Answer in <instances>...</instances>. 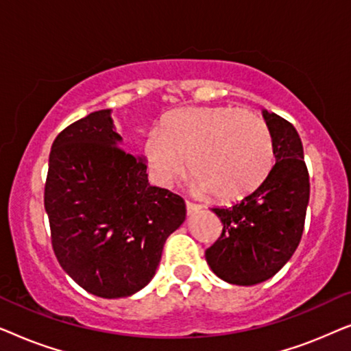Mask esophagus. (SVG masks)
<instances>
[{
    "mask_svg": "<svg viewBox=\"0 0 351 351\" xmlns=\"http://www.w3.org/2000/svg\"><path fill=\"white\" fill-rule=\"evenodd\" d=\"M199 210H201L199 204H193V203H190V201H186V214L193 215L196 213H199Z\"/></svg>",
    "mask_w": 351,
    "mask_h": 351,
    "instance_id": "obj_1",
    "label": "esophagus"
}]
</instances>
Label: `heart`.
Listing matches in <instances>:
<instances>
[{"mask_svg":"<svg viewBox=\"0 0 351 351\" xmlns=\"http://www.w3.org/2000/svg\"><path fill=\"white\" fill-rule=\"evenodd\" d=\"M143 158L158 185L171 186L186 167L190 189L232 203L270 174L275 147L267 123L237 107H185L162 118L143 141Z\"/></svg>","mask_w":351,"mask_h":351,"instance_id":"1","label":"heart"}]
</instances>
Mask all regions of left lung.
Here are the masks:
<instances>
[{"label": "left lung", "instance_id": "left-lung-1", "mask_svg": "<svg viewBox=\"0 0 351 351\" xmlns=\"http://www.w3.org/2000/svg\"><path fill=\"white\" fill-rule=\"evenodd\" d=\"M275 147V166L265 182L230 208H214L222 234L206 251L220 280L254 286L275 276L289 262L304 233L310 180L295 128L262 110Z\"/></svg>", "mask_w": 351, "mask_h": 351}]
</instances>
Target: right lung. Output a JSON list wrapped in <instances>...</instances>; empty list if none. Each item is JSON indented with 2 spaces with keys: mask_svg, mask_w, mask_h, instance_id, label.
I'll list each match as a JSON object with an SVG mask.
<instances>
[{
  "mask_svg": "<svg viewBox=\"0 0 351 351\" xmlns=\"http://www.w3.org/2000/svg\"><path fill=\"white\" fill-rule=\"evenodd\" d=\"M121 143L112 110L89 113L56 137L45 186L57 261L104 299L129 297L153 280L186 215L184 199L150 185L145 158Z\"/></svg>",
  "mask_w": 351,
  "mask_h": 351,
  "instance_id": "add662e5",
  "label": "right lung"
}]
</instances>
